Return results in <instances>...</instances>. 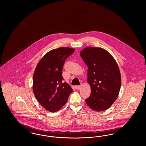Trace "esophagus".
<instances>
[{
  "mask_svg": "<svg viewBox=\"0 0 146 146\" xmlns=\"http://www.w3.org/2000/svg\"><path fill=\"white\" fill-rule=\"evenodd\" d=\"M81 87H82V85H76V86H75V88H76V89H79Z\"/></svg>",
  "mask_w": 146,
  "mask_h": 146,
  "instance_id": "esophagus-1",
  "label": "esophagus"
}]
</instances>
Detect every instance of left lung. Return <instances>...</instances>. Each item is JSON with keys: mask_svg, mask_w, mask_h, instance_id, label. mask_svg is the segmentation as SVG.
<instances>
[{"mask_svg": "<svg viewBox=\"0 0 146 146\" xmlns=\"http://www.w3.org/2000/svg\"><path fill=\"white\" fill-rule=\"evenodd\" d=\"M80 55L88 67V82L91 86L90 96L85 100L86 103L94 111L106 110L117 98L120 89L118 64L102 48L87 47Z\"/></svg>", "mask_w": 146, "mask_h": 146, "instance_id": "obj_1", "label": "left lung"}]
</instances>
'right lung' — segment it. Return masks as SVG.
Returning <instances> with one entry per match:
<instances>
[{
    "instance_id": "1",
    "label": "right lung",
    "mask_w": 146,
    "mask_h": 146,
    "mask_svg": "<svg viewBox=\"0 0 146 146\" xmlns=\"http://www.w3.org/2000/svg\"><path fill=\"white\" fill-rule=\"evenodd\" d=\"M74 49L59 48L50 51L40 60L33 78V90L38 101L46 110L55 112L66 104L73 90L63 82V67Z\"/></svg>"
}]
</instances>
